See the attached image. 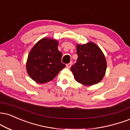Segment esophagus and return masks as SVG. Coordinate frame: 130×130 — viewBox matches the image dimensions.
I'll return each mask as SVG.
<instances>
[{
	"label": "esophagus",
	"instance_id": "esophagus-1",
	"mask_svg": "<svg viewBox=\"0 0 130 130\" xmlns=\"http://www.w3.org/2000/svg\"><path fill=\"white\" fill-rule=\"evenodd\" d=\"M71 65H72V62H70L69 63L67 64V68H70V67H71Z\"/></svg>",
	"mask_w": 130,
	"mask_h": 130
}]
</instances>
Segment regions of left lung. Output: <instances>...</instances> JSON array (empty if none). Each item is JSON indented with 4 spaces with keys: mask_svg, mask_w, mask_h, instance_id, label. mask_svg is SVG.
<instances>
[{
    "mask_svg": "<svg viewBox=\"0 0 130 130\" xmlns=\"http://www.w3.org/2000/svg\"><path fill=\"white\" fill-rule=\"evenodd\" d=\"M77 59L71 71L76 80L87 86L102 80L107 69V61L102 50L93 42L77 45Z\"/></svg>",
    "mask_w": 130,
    "mask_h": 130,
    "instance_id": "1",
    "label": "left lung"
}]
</instances>
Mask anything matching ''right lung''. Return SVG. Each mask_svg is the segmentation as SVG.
<instances>
[{"instance_id": "obj_1", "label": "right lung", "mask_w": 130, "mask_h": 130, "mask_svg": "<svg viewBox=\"0 0 130 130\" xmlns=\"http://www.w3.org/2000/svg\"><path fill=\"white\" fill-rule=\"evenodd\" d=\"M57 46V40L43 38L31 49L26 62V71L35 82L39 84L50 82L65 67L61 62L62 54Z\"/></svg>"}]
</instances>
